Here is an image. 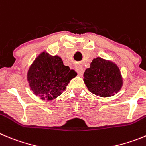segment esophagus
<instances>
[{
    "instance_id": "34e87169",
    "label": "esophagus",
    "mask_w": 146,
    "mask_h": 146,
    "mask_svg": "<svg viewBox=\"0 0 146 146\" xmlns=\"http://www.w3.org/2000/svg\"><path fill=\"white\" fill-rule=\"evenodd\" d=\"M76 71H77V74H78L79 76H80V77H82V75H83V73H84V69H82V66H77V67L75 68Z\"/></svg>"
}]
</instances>
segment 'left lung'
I'll use <instances>...</instances> for the list:
<instances>
[{
	"label": "left lung",
	"mask_w": 146,
	"mask_h": 146,
	"mask_svg": "<svg viewBox=\"0 0 146 146\" xmlns=\"http://www.w3.org/2000/svg\"><path fill=\"white\" fill-rule=\"evenodd\" d=\"M84 82L91 92L101 97L114 96L121 90L123 80L116 64L100 57L92 61L84 73Z\"/></svg>",
	"instance_id": "1"
}]
</instances>
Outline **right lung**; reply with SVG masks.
<instances>
[{
  "label": "right lung",
  "instance_id": "right-lung-1",
  "mask_svg": "<svg viewBox=\"0 0 146 146\" xmlns=\"http://www.w3.org/2000/svg\"><path fill=\"white\" fill-rule=\"evenodd\" d=\"M74 69L64 66L61 57L42 52L35 59L27 72V81L34 94L48 101L56 98L77 76Z\"/></svg>",
  "mask_w": 146,
  "mask_h": 146
}]
</instances>
